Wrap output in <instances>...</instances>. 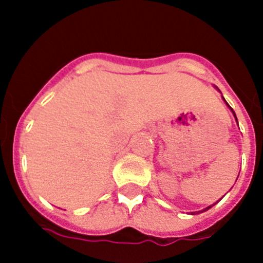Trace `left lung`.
I'll return each instance as SVG.
<instances>
[{
    "instance_id": "1",
    "label": "left lung",
    "mask_w": 263,
    "mask_h": 263,
    "mask_svg": "<svg viewBox=\"0 0 263 263\" xmlns=\"http://www.w3.org/2000/svg\"><path fill=\"white\" fill-rule=\"evenodd\" d=\"M226 104H227V102H226ZM228 105V104H227ZM228 106H230V105H228ZM231 110H232V107H231ZM232 112H234V115H235V118H236V114H235V111H234V110H232ZM237 120V119H236ZM210 208H212V206H209V208H206V209L205 210H201V212H206V210H209L210 209Z\"/></svg>"
}]
</instances>
